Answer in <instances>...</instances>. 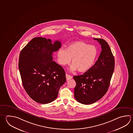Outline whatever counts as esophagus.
<instances>
[{
    "instance_id": "esophagus-1",
    "label": "esophagus",
    "mask_w": 133,
    "mask_h": 133,
    "mask_svg": "<svg viewBox=\"0 0 133 133\" xmlns=\"http://www.w3.org/2000/svg\"><path fill=\"white\" fill-rule=\"evenodd\" d=\"M66 79L67 80H69V79H70L72 78V77L71 76L68 75V74H66Z\"/></svg>"
}]
</instances>
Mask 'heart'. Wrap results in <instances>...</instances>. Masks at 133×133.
Segmentation results:
<instances>
[{
    "label": "heart",
    "instance_id": "b5f03b06",
    "mask_svg": "<svg viewBox=\"0 0 133 133\" xmlns=\"http://www.w3.org/2000/svg\"><path fill=\"white\" fill-rule=\"evenodd\" d=\"M97 55V50L94 45H89L82 41L72 43L66 49L58 51V63L62 66L68 64L71 60V69L78 70L80 72L89 70L95 63Z\"/></svg>",
    "mask_w": 133,
    "mask_h": 133
}]
</instances>
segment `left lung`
<instances>
[{
	"mask_svg": "<svg viewBox=\"0 0 133 133\" xmlns=\"http://www.w3.org/2000/svg\"><path fill=\"white\" fill-rule=\"evenodd\" d=\"M94 39L99 42L102 49L98 60L83 75L73 77L76 83L74 88L76 100L88 105L95 103L105 95L115 66L114 58L107 42L103 39Z\"/></svg>",
	"mask_w": 133,
	"mask_h": 133,
	"instance_id": "obj_1",
	"label": "left lung"
}]
</instances>
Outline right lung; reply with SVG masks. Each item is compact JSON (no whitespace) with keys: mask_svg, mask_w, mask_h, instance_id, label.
Masks as SVG:
<instances>
[{"mask_svg":"<svg viewBox=\"0 0 133 133\" xmlns=\"http://www.w3.org/2000/svg\"><path fill=\"white\" fill-rule=\"evenodd\" d=\"M61 47L60 41L33 38L21 51L19 69L23 88L30 98L41 104L57 97L60 88L66 82L65 71L53 61L54 52Z\"/></svg>","mask_w":133,"mask_h":133,"instance_id":"right-lung-1","label":"right lung"}]
</instances>
